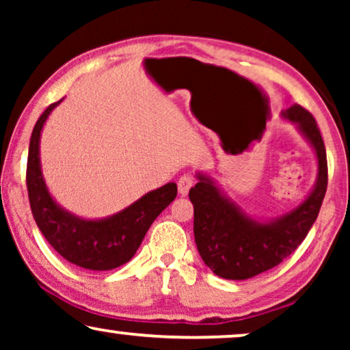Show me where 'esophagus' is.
I'll return each instance as SVG.
<instances>
[{
  "label": "esophagus",
  "mask_w": 350,
  "mask_h": 350,
  "mask_svg": "<svg viewBox=\"0 0 350 350\" xmlns=\"http://www.w3.org/2000/svg\"><path fill=\"white\" fill-rule=\"evenodd\" d=\"M194 186V178L191 175H183L178 180V193L181 196H188L189 189Z\"/></svg>",
  "instance_id": "obj_1"
}]
</instances>
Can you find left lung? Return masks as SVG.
Returning <instances> with one entry per match:
<instances>
[{"label":"left lung","mask_w":350,"mask_h":350,"mask_svg":"<svg viewBox=\"0 0 350 350\" xmlns=\"http://www.w3.org/2000/svg\"><path fill=\"white\" fill-rule=\"evenodd\" d=\"M293 122L315 152L317 178L301 204L275 218L258 219L243 212L212 176L198 172L189 199L194 205V241L213 274L247 280L280 265L293 253L317 219L327 193V151L312 114L295 105L280 113Z\"/></svg>","instance_id":"1"}]
</instances>
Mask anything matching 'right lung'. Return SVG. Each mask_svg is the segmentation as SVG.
<instances>
[{"mask_svg":"<svg viewBox=\"0 0 350 350\" xmlns=\"http://www.w3.org/2000/svg\"><path fill=\"white\" fill-rule=\"evenodd\" d=\"M62 100L46 108L31 132L27 188L33 218L46 241L66 261L90 271H111L132 260L152 221L174 202L176 185L170 181L152 189L121 212L105 218H83L62 207L47 188L40 154L42 129Z\"/></svg>","mask_w":350,"mask_h":350,"instance_id":"right-lung-1","label":"right lung"}]
</instances>
